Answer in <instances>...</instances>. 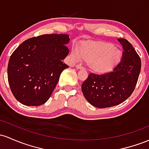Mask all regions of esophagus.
<instances>
[{"mask_svg": "<svg viewBox=\"0 0 149 149\" xmlns=\"http://www.w3.org/2000/svg\"><path fill=\"white\" fill-rule=\"evenodd\" d=\"M76 68H77V69H80V70H82V69H84V68H83V66H80V65H76Z\"/></svg>", "mask_w": 149, "mask_h": 149, "instance_id": "1", "label": "esophagus"}]
</instances>
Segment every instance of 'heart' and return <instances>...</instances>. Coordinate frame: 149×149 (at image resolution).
I'll list each match as a JSON object with an SVG mask.
<instances>
[{
	"label": "heart",
	"mask_w": 149,
	"mask_h": 149,
	"mask_svg": "<svg viewBox=\"0 0 149 149\" xmlns=\"http://www.w3.org/2000/svg\"><path fill=\"white\" fill-rule=\"evenodd\" d=\"M74 61H87L89 69L97 74L112 71L120 63L122 52L110 42L104 41H86L72 52Z\"/></svg>",
	"instance_id": "heart-1"
}]
</instances>
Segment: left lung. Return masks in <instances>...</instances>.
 Segmentation results:
<instances>
[{
	"label": "left lung",
	"mask_w": 149,
	"mask_h": 149,
	"mask_svg": "<svg viewBox=\"0 0 149 149\" xmlns=\"http://www.w3.org/2000/svg\"><path fill=\"white\" fill-rule=\"evenodd\" d=\"M122 45V61L109 73H90L81 90L88 102L94 107L106 108L118 105L134 91L141 71V58L130 42L118 39Z\"/></svg>",
	"instance_id": "obj_1"
}]
</instances>
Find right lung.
Masks as SVG:
<instances>
[{"instance_id": "add662e5", "label": "right lung", "mask_w": 149, "mask_h": 149, "mask_svg": "<svg viewBox=\"0 0 149 149\" xmlns=\"http://www.w3.org/2000/svg\"><path fill=\"white\" fill-rule=\"evenodd\" d=\"M69 36L43 35L29 38L14 51L8 66L12 93L27 106L45 104L52 95L60 75L68 68L62 60L69 53Z\"/></svg>"}]
</instances>
